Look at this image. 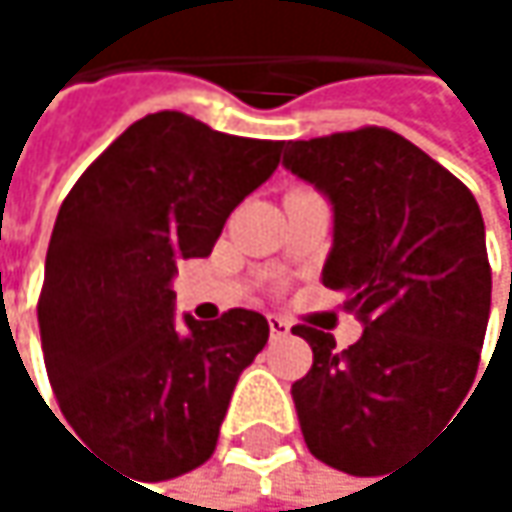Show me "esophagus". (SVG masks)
Wrapping results in <instances>:
<instances>
[{
    "label": "esophagus",
    "mask_w": 512,
    "mask_h": 512,
    "mask_svg": "<svg viewBox=\"0 0 512 512\" xmlns=\"http://www.w3.org/2000/svg\"><path fill=\"white\" fill-rule=\"evenodd\" d=\"M269 335H272L275 341L287 338V335H290V320H284V317H269Z\"/></svg>",
    "instance_id": "esophagus-1"
}]
</instances>
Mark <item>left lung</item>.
Segmentation results:
<instances>
[{
	"mask_svg": "<svg viewBox=\"0 0 512 512\" xmlns=\"http://www.w3.org/2000/svg\"><path fill=\"white\" fill-rule=\"evenodd\" d=\"M284 165L329 195L323 284L364 323L347 350L296 326L314 364L293 403L308 451L364 477L451 418L474 382L492 302L483 216L462 180L385 127L290 142Z\"/></svg>",
	"mask_w": 512,
	"mask_h": 512,
	"instance_id": "8db88e82",
	"label": "left lung"
}]
</instances>
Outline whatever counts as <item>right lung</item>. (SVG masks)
I'll use <instances>...</instances> for the list:
<instances>
[{
	"label": "right lung",
	"instance_id": "obj_1",
	"mask_svg": "<svg viewBox=\"0 0 512 512\" xmlns=\"http://www.w3.org/2000/svg\"><path fill=\"white\" fill-rule=\"evenodd\" d=\"M281 148L165 109L130 124L61 201L38 299L47 373L67 424L136 480L213 457L234 385L269 338L246 308L177 323L171 278L177 260L213 252Z\"/></svg>",
	"mask_w": 512,
	"mask_h": 512
}]
</instances>
